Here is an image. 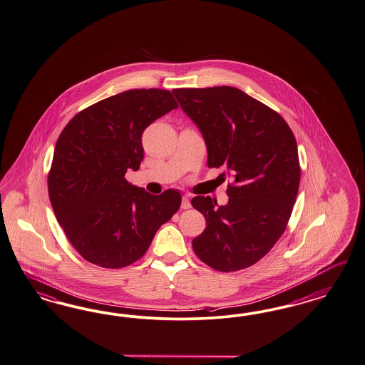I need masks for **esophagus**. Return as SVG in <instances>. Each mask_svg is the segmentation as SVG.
Here are the masks:
<instances>
[{
	"label": "esophagus",
	"instance_id": "esophagus-1",
	"mask_svg": "<svg viewBox=\"0 0 365 365\" xmlns=\"http://www.w3.org/2000/svg\"><path fill=\"white\" fill-rule=\"evenodd\" d=\"M180 206H182V209H190V207H191L189 197H186V195H185V197L182 198V205H180Z\"/></svg>",
	"mask_w": 365,
	"mask_h": 365
}]
</instances>
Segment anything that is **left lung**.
<instances>
[{
    "mask_svg": "<svg viewBox=\"0 0 365 365\" xmlns=\"http://www.w3.org/2000/svg\"><path fill=\"white\" fill-rule=\"evenodd\" d=\"M173 93L201 130L207 165L225 167L233 180L224 206L203 195L191 200L206 220L192 250L217 271L247 268L269 252L287 227L301 179L294 133L280 114L239 88Z\"/></svg>",
    "mask_w": 365,
    "mask_h": 365,
    "instance_id": "obj_1",
    "label": "left lung"
}]
</instances>
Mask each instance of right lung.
<instances>
[{"label": "right lung", "mask_w": 365, "mask_h": 365, "mask_svg": "<svg viewBox=\"0 0 365 365\" xmlns=\"http://www.w3.org/2000/svg\"><path fill=\"white\" fill-rule=\"evenodd\" d=\"M176 108L167 90L133 88L88 106L64 126L48 194L59 225L85 260L103 268L135 263L178 212V190L152 195L125 179L144 158V129Z\"/></svg>", "instance_id": "obj_1"}]
</instances>
